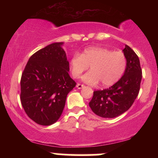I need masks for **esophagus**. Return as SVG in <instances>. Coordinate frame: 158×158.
<instances>
[{"label":"esophagus","instance_id":"34e87169","mask_svg":"<svg viewBox=\"0 0 158 158\" xmlns=\"http://www.w3.org/2000/svg\"><path fill=\"white\" fill-rule=\"evenodd\" d=\"M77 88H79V89H81V88H84L85 85H81V84H79V83H78V84L77 85Z\"/></svg>","mask_w":158,"mask_h":158}]
</instances>
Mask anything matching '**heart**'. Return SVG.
<instances>
[{
    "instance_id": "obj_1",
    "label": "heart",
    "mask_w": 158,
    "mask_h": 158,
    "mask_svg": "<svg viewBox=\"0 0 158 158\" xmlns=\"http://www.w3.org/2000/svg\"><path fill=\"white\" fill-rule=\"evenodd\" d=\"M90 65L91 70L85 73L82 80L90 85L100 81L102 86H110L123 77L127 59L121 51H113L101 47L85 49L81 55L74 54L70 59V69L74 78H79Z\"/></svg>"
}]
</instances>
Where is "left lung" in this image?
I'll list each match as a JSON object with an SVG mask.
<instances>
[{"mask_svg":"<svg viewBox=\"0 0 158 158\" xmlns=\"http://www.w3.org/2000/svg\"><path fill=\"white\" fill-rule=\"evenodd\" d=\"M123 52L127 59L124 75L109 88L94 90L89 102L92 111L104 118H114L131 108L138 96L142 79L139 58L132 49L126 45Z\"/></svg>","mask_w":158,"mask_h":158,"instance_id":"obj_1","label":"left lung"}]
</instances>
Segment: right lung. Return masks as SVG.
Masks as SVG:
<instances>
[{"mask_svg": "<svg viewBox=\"0 0 158 158\" xmlns=\"http://www.w3.org/2000/svg\"><path fill=\"white\" fill-rule=\"evenodd\" d=\"M62 44L52 43L35 52L21 75V105L27 116L41 126H50L59 119L67 96L77 85L69 76Z\"/></svg>", "mask_w": 158, "mask_h": 158, "instance_id": "1", "label": "right lung"}]
</instances>
